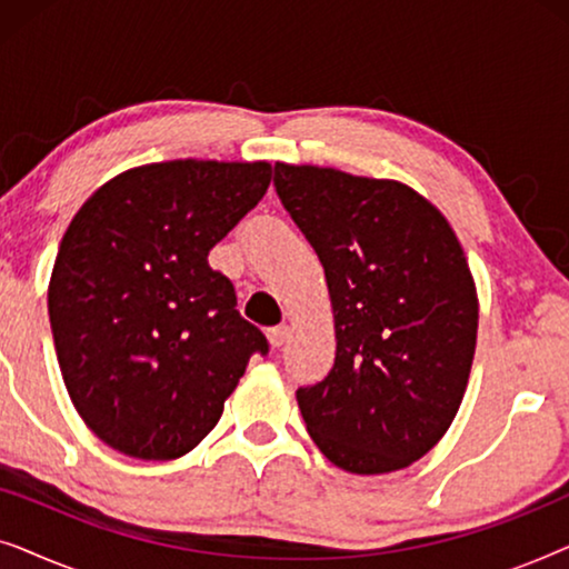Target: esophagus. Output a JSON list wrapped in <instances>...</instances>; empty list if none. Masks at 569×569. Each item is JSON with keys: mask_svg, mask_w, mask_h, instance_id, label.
<instances>
[{"mask_svg": "<svg viewBox=\"0 0 569 569\" xmlns=\"http://www.w3.org/2000/svg\"><path fill=\"white\" fill-rule=\"evenodd\" d=\"M267 337H269V345L279 349L287 341V337H290V331H287V326H274V329L267 331Z\"/></svg>", "mask_w": 569, "mask_h": 569, "instance_id": "obj_1", "label": "esophagus"}]
</instances>
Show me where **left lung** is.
I'll return each mask as SVG.
<instances>
[{
    "label": "left lung",
    "mask_w": 569,
    "mask_h": 569,
    "mask_svg": "<svg viewBox=\"0 0 569 569\" xmlns=\"http://www.w3.org/2000/svg\"><path fill=\"white\" fill-rule=\"evenodd\" d=\"M274 189L321 261L337 329L329 376L295 393L308 435L349 473L403 469L469 383L479 302L461 243L403 183L277 162Z\"/></svg>",
    "instance_id": "8db88e82"
}]
</instances>
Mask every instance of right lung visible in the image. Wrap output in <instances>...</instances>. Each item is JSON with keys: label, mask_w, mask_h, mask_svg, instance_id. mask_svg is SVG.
<instances>
[{"label": "right lung", "mask_w": 569, "mask_h": 569, "mask_svg": "<svg viewBox=\"0 0 569 569\" xmlns=\"http://www.w3.org/2000/svg\"><path fill=\"white\" fill-rule=\"evenodd\" d=\"M269 181V162H154L100 186L69 222L49 284L53 347L74 409L111 448L189 453L269 352L207 261Z\"/></svg>", "instance_id": "add662e5"}]
</instances>
